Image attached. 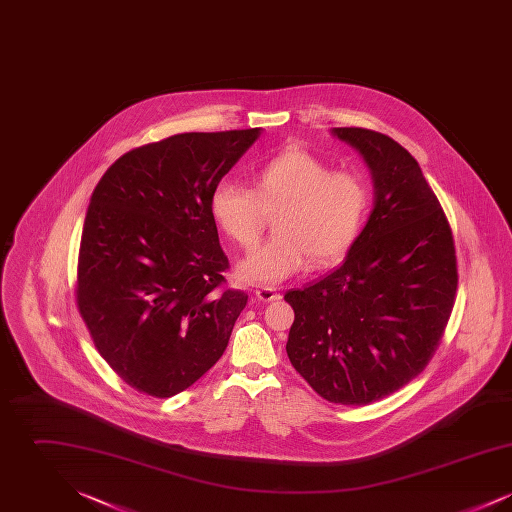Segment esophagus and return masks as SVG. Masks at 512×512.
Here are the masks:
<instances>
[{
	"label": "esophagus",
	"mask_w": 512,
	"mask_h": 512,
	"mask_svg": "<svg viewBox=\"0 0 512 512\" xmlns=\"http://www.w3.org/2000/svg\"><path fill=\"white\" fill-rule=\"evenodd\" d=\"M255 297L263 303H270V301H278L282 295L272 288H259V290H255Z\"/></svg>",
	"instance_id": "obj_1"
}]
</instances>
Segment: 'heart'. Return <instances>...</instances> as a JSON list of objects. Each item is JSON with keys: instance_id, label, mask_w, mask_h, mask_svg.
<instances>
[{"instance_id": "b5f03b06", "label": "heart", "mask_w": 512, "mask_h": 512, "mask_svg": "<svg viewBox=\"0 0 512 512\" xmlns=\"http://www.w3.org/2000/svg\"><path fill=\"white\" fill-rule=\"evenodd\" d=\"M211 217L244 249L259 244L268 217L274 238L240 263L251 284H280L309 265L328 267L359 238L370 209V188L357 172L332 171L330 163L292 146L265 161L253 188L222 180L211 194Z\"/></svg>"}]
</instances>
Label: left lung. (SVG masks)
Wrapping results in <instances>:
<instances>
[{"label":"left lung","mask_w":512,"mask_h":512,"mask_svg":"<svg viewBox=\"0 0 512 512\" xmlns=\"http://www.w3.org/2000/svg\"><path fill=\"white\" fill-rule=\"evenodd\" d=\"M334 134L365 157L376 201L340 267L284 295L295 313L286 351L322 399L361 407L430 363L459 272L453 230L413 155L368 128Z\"/></svg>","instance_id":"8db88e82"}]
</instances>
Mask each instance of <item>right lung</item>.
<instances>
[{
  "mask_svg": "<svg viewBox=\"0 0 512 512\" xmlns=\"http://www.w3.org/2000/svg\"><path fill=\"white\" fill-rule=\"evenodd\" d=\"M257 138L259 128L174 134L124 153L92 194L76 307L99 355L140 393L190 388L247 305L224 286L230 263L209 201Z\"/></svg>",
  "mask_w": 512,
  "mask_h": 512,
  "instance_id": "obj_1",
  "label": "right lung"
}]
</instances>
